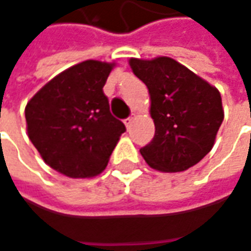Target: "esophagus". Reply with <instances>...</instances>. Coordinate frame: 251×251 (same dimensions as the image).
<instances>
[{"label": "esophagus", "instance_id": "obj_1", "mask_svg": "<svg viewBox=\"0 0 251 251\" xmlns=\"http://www.w3.org/2000/svg\"><path fill=\"white\" fill-rule=\"evenodd\" d=\"M133 121H135V116H129L127 119H125V125L127 129H130V126L133 125Z\"/></svg>", "mask_w": 251, "mask_h": 251}]
</instances>
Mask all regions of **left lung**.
<instances>
[{
  "label": "left lung",
  "instance_id": "left-lung-1",
  "mask_svg": "<svg viewBox=\"0 0 251 251\" xmlns=\"http://www.w3.org/2000/svg\"><path fill=\"white\" fill-rule=\"evenodd\" d=\"M151 96L155 136L140 149L152 169L166 173L195 166L214 145L225 112L217 88L169 56L130 58Z\"/></svg>",
  "mask_w": 251,
  "mask_h": 251
}]
</instances>
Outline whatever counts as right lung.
<instances>
[{"instance_id": "right-lung-1", "label": "right lung", "mask_w": 251, "mask_h": 251, "mask_svg": "<svg viewBox=\"0 0 251 251\" xmlns=\"http://www.w3.org/2000/svg\"><path fill=\"white\" fill-rule=\"evenodd\" d=\"M115 62L88 59L45 83L25 106L26 132L44 162L74 179L106 168L126 130L112 116L103 85Z\"/></svg>"}]
</instances>
